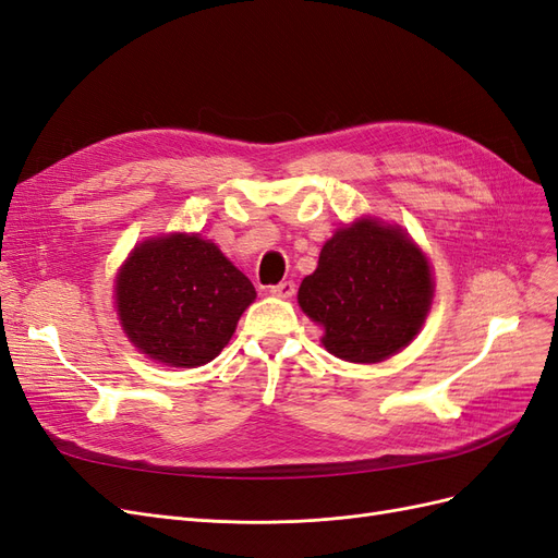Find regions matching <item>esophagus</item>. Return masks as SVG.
Segmentation results:
<instances>
[{"label": "esophagus", "mask_w": 558, "mask_h": 558, "mask_svg": "<svg viewBox=\"0 0 558 558\" xmlns=\"http://www.w3.org/2000/svg\"><path fill=\"white\" fill-rule=\"evenodd\" d=\"M269 293L277 298H291L295 293V283L293 281H281L277 286H269Z\"/></svg>", "instance_id": "obj_1"}]
</instances>
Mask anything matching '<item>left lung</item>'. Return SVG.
<instances>
[{"label": "left lung", "mask_w": 558, "mask_h": 558, "mask_svg": "<svg viewBox=\"0 0 558 558\" xmlns=\"http://www.w3.org/2000/svg\"><path fill=\"white\" fill-rule=\"evenodd\" d=\"M424 253L402 230L363 221L340 228L300 283L302 312L324 326V347L351 363H379L408 347L430 310Z\"/></svg>", "instance_id": "obj_1"}]
</instances>
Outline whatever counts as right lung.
Masks as SVG:
<instances>
[{
	"label": "right lung",
	"instance_id": "right-lung-1",
	"mask_svg": "<svg viewBox=\"0 0 558 558\" xmlns=\"http://www.w3.org/2000/svg\"><path fill=\"white\" fill-rule=\"evenodd\" d=\"M253 300L256 289L248 277L197 234L144 242L116 281L118 314L130 342L172 367L214 361Z\"/></svg>",
	"mask_w": 558,
	"mask_h": 558
}]
</instances>
